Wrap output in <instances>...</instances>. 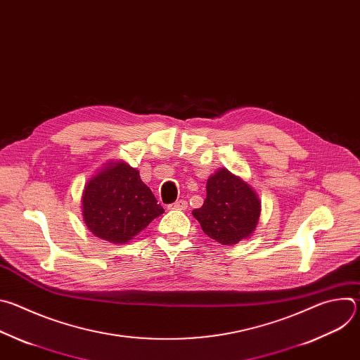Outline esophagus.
Instances as JSON below:
<instances>
[{
  "instance_id": "1",
  "label": "esophagus",
  "mask_w": 360,
  "mask_h": 360,
  "mask_svg": "<svg viewBox=\"0 0 360 360\" xmlns=\"http://www.w3.org/2000/svg\"><path fill=\"white\" fill-rule=\"evenodd\" d=\"M186 208H188V203H186V200H184V199L176 200V202L171 203L169 207H168V210H181V211H184V210H186Z\"/></svg>"
}]
</instances>
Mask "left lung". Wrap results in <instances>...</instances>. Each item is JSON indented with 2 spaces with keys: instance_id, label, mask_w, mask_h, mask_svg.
<instances>
[{
  "instance_id": "1",
  "label": "left lung",
  "mask_w": 360,
  "mask_h": 360,
  "mask_svg": "<svg viewBox=\"0 0 360 360\" xmlns=\"http://www.w3.org/2000/svg\"><path fill=\"white\" fill-rule=\"evenodd\" d=\"M202 231L222 245L248 239L258 225L261 200L256 192L226 168L218 169L207 182V199L192 211Z\"/></svg>"
}]
</instances>
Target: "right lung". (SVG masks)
<instances>
[{
	"label": "right lung",
	"instance_id": "obj_1",
	"mask_svg": "<svg viewBox=\"0 0 360 360\" xmlns=\"http://www.w3.org/2000/svg\"><path fill=\"white\" fill-rule=\"evenodd\" d=\"M81 202L88 229L112 243L129 242L164 214L139 172L124 161L110 162L94 175L85 184Z\"/></svg>",
	"mask_w": 360,
	"mask_h": 360
}]
</instances>
